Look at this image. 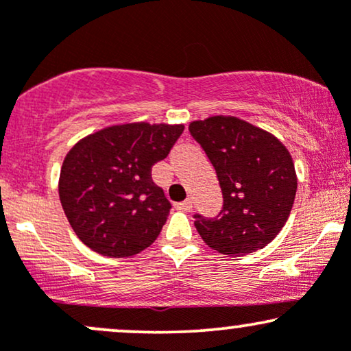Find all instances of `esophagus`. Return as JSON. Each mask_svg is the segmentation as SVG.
<instances>
[{"instance_id":"1","label":"esophagus","mask_w":351,"mask_h":351,"mask_svg":"<svg viewBox=\"0 0 351 351\" xmlns=\"http://www.w3.org/2000/svg\"><path fill=\"white\" fill-rule=\"evenodd\" d=\"M191 208H193V204H191V201H189V199L183 201V203H176V209H180V211L188 213V211H191Z\"/></svg>"}]
</instances>
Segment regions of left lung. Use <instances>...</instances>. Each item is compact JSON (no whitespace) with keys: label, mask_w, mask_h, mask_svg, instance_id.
Instances as JSON below:
<instances>
[{"label":"left lung","mask_w":351,"mask_h":351,"mask_svg":"<svg viewBox=\"0 0 351 351\" xmlns=\"http://www.w3.org/2000/svg\"><path fill=\"white\" fill-rule=\"evenodd\" d=\"M189 134L215 167L224 201L213 219L195 216L199 236L226 256L265 247L287 223L295 199V167L285 145L232 115L195 120Z\"/></svg>","instance_id":"left-lung-1"}]
</instances>
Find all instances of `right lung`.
<instances>
[{
    "mask_svg": "<svg viewBox=\"0 0 351 351\" xmlns=\"http://www.w3.org/2000/svg\"><path fill=\"white\" fill-rule=\"evenodd\" d=\"M184 125H110L79 140L64 158L59 198L71 228L92 251L130 257L155 243L171 204L152 180Z\"/></svg>",
    "mask_w": 351,
    "mask_h": 351,
    "instance_id": "right-lung-1",
    "label": "right lung"
}]
</instances>
